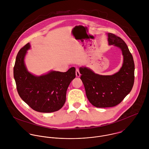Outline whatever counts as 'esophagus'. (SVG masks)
<instances>
[{
	"instance_id": "esophagus-1",
	"label": "esophagus",
	"mask_w": 149,
	"mask_h": 149,
	"mask_svg": "<svg viewBox=\"0 0 149 149\" xmlns=\"http://www.w3.org/2000/svg\"><path fill=\"white\" fill-rule=\"evenodd\" d=\"M80 72H79V69H76V77H79L80 76Z\"/></svg>"
}]
</instances>
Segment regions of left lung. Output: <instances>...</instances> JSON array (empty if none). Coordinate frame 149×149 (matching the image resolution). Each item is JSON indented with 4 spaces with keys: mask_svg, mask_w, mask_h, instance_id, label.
Instances as JSON below:
<instances>
[{
    "mask_svg": "<svg viewBox=\"0 0 149 149\" xmlns=\"http://www.w3.org/2000/svg\"><path fill=\"white\" fill-rule=\"evenodd\" d=\"M109 45L119 47L123 56L122 68L113 75H99L86 67H81L80 79L84 85L86 97L95 107L116 106L131 92L134 83L135 65L126 43L120 37L108 33Z\"/></svg>",
    "mask_w": 149,
    "mask_h": 149,
    "instance_id": "left-lung-1",
    "label": "left lung"
}]
</instances>
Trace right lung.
I'll list each match as a JSON object with an SVG mask.
<instances>
[{
    "mask_svg": "<svg viewBox=\"0 0 149 149\" xmlns=\"http://www.w3.org/2000/svg\"><path fill=\"white\" fill-rule=\"evenodd\" d=\"M29 43L19 51L14 67V77L22 99L33 109L40 112H53L60 109L66 101V93L70 82L76 77V69L66 72L50 71L36 76L26 69L24 63Z\"/></svg>",
    "mask_w": 149,
    "mask_h": 149,
    "instance_id": "right-lung-1",
    "label": "right lung"
}]
</instances>
